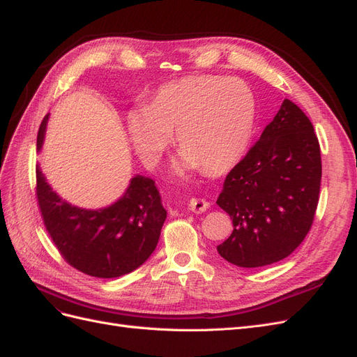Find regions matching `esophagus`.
<instances>
[{"mask_svg":"<svg viewBox=\"0 0 357 357\" xmlns=\"http://www.w3.org/2000/svg\"><path fill=\"white\" fill-rule=\"evenodd\" d=\"M208 207H210V204L201 198H192L189 201V210L195 211V213H204Z\"/></svg>","mask_w":357,"mask_h":357,"instance_id":"1","label":"esophagus"}]
</instances>
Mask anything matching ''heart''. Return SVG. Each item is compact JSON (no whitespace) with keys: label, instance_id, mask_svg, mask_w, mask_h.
Masks as SVG:
<instances>
[{"label":"heart","instance_id":"obj_1","mask_svg":"<svg viewBox=\"0 0 357 357\" xmlns=\"http://www.w3.org/2000/svg\"><path fill=\"white\" fill-rule=\"evenodd\" d=\"M255 100L240 80L197 75L167 83L144 110L128 116L137 152L155 165L176 131L180 169L199 167L218 176L236 165L252 138Z\"/></svg>","mask_w":357,"mask_h":357}]
</instances>
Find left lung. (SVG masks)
Here are the masks:
<instances>
[{"label":"left lung","mask_w":357,"mask_h":357,"mask_svg":"<svg viewBox=\"0 0 357 357\" xmlns=\"http://www.w3.org/2000/svg\"><path fill=\"white\" fill-rule=\"evenodd\" d=\"M321 180L320 144L299 107L284 100L261 138L225 178L218 205L234 231L219 255L241 268L275 264L311 229Z\"/></svg>","instance_id":"1"}]
</instances>
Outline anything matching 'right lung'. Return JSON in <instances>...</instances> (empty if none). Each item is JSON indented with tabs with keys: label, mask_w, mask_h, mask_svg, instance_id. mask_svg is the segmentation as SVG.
Listing matches in <instances>:
<instances>
[{
	"label": "right lung",
	"mask_w": 357,
	"mask_h": 357,
	"mask_svg": "<svg viewBox=\"0 0 357 357\" xmlns=\"http://www.w3.org/2000/svg\"><path fill=\"white\" fill-rule=\"evenodd\" d=\"M47 116L38 129L41 147ZM36 195L43 223L63 261L77 271L114 278L134 271L153 253L167 211L152 178L137 176L123 198L102 210H83L62 201L36 168Z\"/></svg>",
	"instance_id": "right-lung-1"
}]
</instances>
